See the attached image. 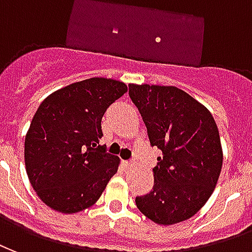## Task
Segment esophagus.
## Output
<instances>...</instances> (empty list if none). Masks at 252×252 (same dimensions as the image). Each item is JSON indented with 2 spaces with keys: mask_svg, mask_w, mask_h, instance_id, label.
Here are the masks:
<instances>
[{
  "mask_svg": "<svg viewBox=\"0 0 252 252\" xmlns=\"http://www.w3.org/2000/svg\"><path fill=\"white\" fill-rule=\"evenodd\" d=\"M122 164H124L125 169H131L134 166V165H135V162H134L133 159H130V161H124Z\"/></svg>",
  "mask_w": 252,
  "mask_h": 252,
  "instance_id": "esophagus-1",
  "label": "esophagus"
}]
</instances>
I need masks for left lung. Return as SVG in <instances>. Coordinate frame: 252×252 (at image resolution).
Segmentation results:
<instances>
[{"label":"left lung","mask_w":252,"mask_h":252,"mask_svg":"<svg viewBox=\"0 0 252 252\" xmlns=\"http://www.w3.org/2000/svg\"><path fill=\"white\" fill-rule=\"evenodd\" d=\"M128 96L142 117L152 148L161 152L153 189L135 204L154 223L192 218L214 192L223 153L218 126L203 104L177 87L130 84Z\"/></svg>","instance_id":"left-lung-1"}]
</instances>
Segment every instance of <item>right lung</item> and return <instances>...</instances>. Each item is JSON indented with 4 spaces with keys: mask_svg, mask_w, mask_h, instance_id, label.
Returning a JSON list of instances; mask_svg holds the SVG:
<instances>
[{
    "mask_svg": "<svg viewBox=\"0 0 252 252\" xmlns=\"http://www.w3.org/2000/svg\"><path fill=\"white\" fill-rule=\"evenodd\" d=\"M127 91L118 80L91 78L43 100L25 137V166L38 197L75 214L98 201L119 158L99 145L106 110Z\"/></svg>",
    "mask_w": 252,
    "mask_h": 252,
    "instance_id": "right-lung-1",
    "label": "right lung"
}]
</instances>
